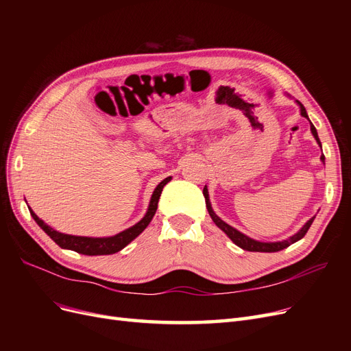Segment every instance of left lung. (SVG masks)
<instances>
[{"mask_svg": "<svg viewBox=\"0 0 351 351\" xmlns=\"http://www.w3.org/2000/svg\"><path fill=\"white\" fill-rule=\"evenodd\" d=\"M297 104L300 105V114L303 115V117H306L307 120H309V117H307V112H306V108L303 107V105L297 101ZM311 121V120H309ZM311 132H312V134L315 136V139H316V142H317V145H319L321 147H322V145H321V141H319V137H317V132H316V129H315V125L311 123ZM321 161L325 164V156L322 155L321 156ZM204 196H205V202H206V208H208V212H209V215H210V218H212V221L215 222L217 224V227L218 228H221L222 231L226 232V234L231 239V241L234 243V244H237L239 247H241L243 250H247V252H267V253H272V252H280V250H282V249H287L289 246H291L293 243H295V241H299L300 239H303L304 237V234L307 232V230L311 228V226H312V222H313V219H315V217H312L309 221L306 222V224L295 232V234H293L291 237H289L287 240H282V241H258V240H254V239H250V237H247L246 234H243V232H240L239 230H236L234 227H231V226H228L227 222H224L222 221L215 212H214V209H212V206H210V202H209V195H208V187L205 186L204 187Z\"/></svg>", "mask_w": 351, "mask_h": 351, "instance_id": "8db88e82", "label": "left lung"}]
</instances>
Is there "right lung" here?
I'll return each mask as SVG.
<instances>
[{
  "label": "right lung",
  "instance_id": "obj_1",
  "mask_svg": "<svg viewBox=\"0 0 351 351\" xmlns=\"http://www.w3.org/2000/svg\"><path fill=\"white\" fill-rule=\"evenodd\" d=\"M171 180V177H167L164 178L161 183L156 186V189L154 190L151 202H149V208H147L146 215L134 224L133 227L127 228L119 234H115L112 237H82V236H70V234H64V232H60L56 231L54 228H51L49 226H47L44 221L40 218H38V215L35 214L34 210H30V215L36 221V224L44 230L47 234L54 240L60 247L62 249H69V250H74L77 253L82 254H88V256H98V254H112L120 252L121 249H124L127 244L130 241H133L137 236L141 234V232L149 226V222L152 221L156 208H158V200L159 196L162 193V189L164 186Z\"/></svg>",
  "mask_w": 351,
  "mask_h": 351
}]
</instances>
